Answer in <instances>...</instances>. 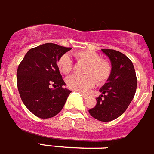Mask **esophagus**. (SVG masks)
I'll list each match as a JSON object with an SVG mask.
<instances>
[{
    "label": "esophagus",
    "instance_id": "1",
    "mask_svg": "<svg viewBox=\"0 0 154 154\" xmlns=\"http://www.w3.org/2000/svg\"><path fill=\"white\" fill-rule=\"evenodd\" d=\"M81 95H82V97H83L84 99H87L88 97H89V96L88 95H86V94H85V93H81Z\"/></svg>",
    "mask_w": 154,
    "mask_h": 154
}]
</instances>
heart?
I'll return each mask as SVG.
<instances>
[{
  "label": "heart",
  "mask_w": 154,
  "mask_h": 154,
  "mask_svg": "<svg viewBox=\"0 0 154 154\" xmlns=\"http://www.w3.org/2000/svg\"><path fill=\"white\" fill-rule=\"evenodd\" d=\"M73 56L79 63H85L83 76L72 75L66 79L67 86L73 90L86 92L95 86L96 82L104 83L111 74V64L108 61L101 58L98 53L93 51L81 50L74 52ZM59 71L64 75L70 74L73 70V63L69 56L64 54L57 61Z\"/></svg>",
  "instance_id": "obj_1"
}]
</instances>
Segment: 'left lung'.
Instances as JSON below:
<instances>
[{
	"mask_svg": "<svg viewBox=\"0 0 154 154\" xmlns=\"http://www.w3.org/2000/svg\"><path fill=\"white\" fill-rule=\"evenodd\" d=\"M111 62V74L100 88L97 105L90 109V115L101 122H111L123 114L132 102L137 87L133 64L128 57L112 49H102Z\"/></svg>",
	"mask_w": 154,
	"mask_h": 154,
	"instance_id": "1",
	"label": "left lung"
}]
</instances>
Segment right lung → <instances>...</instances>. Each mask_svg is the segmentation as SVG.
Masks as SVG:
<instances>
[{
    "instance_id": "1",
    "label": "right lung",
    "mask_w": 154,
    "mask_h": 154,
    "mask_svg": "<svg viewBox=\"0 0 154 154\" xmlns=\"http://www.w3.org/2000/svg\"><path fill=\"white\" fill-rule=\"evenodd\" d=\"M71 49L55 43H44L30 49L18 65V92L25 106L34 115L52 118L64 107L72 91L63 88L65 82L57 61ZM51 85L57 88L51 89Z\"/></svg>"
}]
</instances>
